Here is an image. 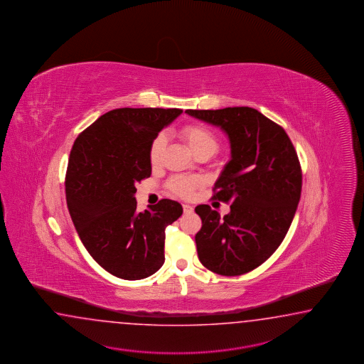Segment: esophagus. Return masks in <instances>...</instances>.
Wrapping results in <instances>:
<instances>
[{"label": "esophagus", "mask_w": 364, "mask_h": 364, "mask_svg": "<svg viewBox=\"0 0 364 364\" xmlns=\"http://www.w3.org/2000/svg\"><path fill=\"white\" fill-rule=\"evenodd\" d=\"M183 210H184L186 214H192L194 210L193 206H191V205H188V203H184V205H183Z\"/></svg>", "instance_id": "esophagus-1"}]
</instances>
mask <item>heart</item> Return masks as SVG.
I'll return each mask as SVG.
<instances>
[{
  "mask_svg": "<svg viewBox=\"0 0 364 364\" xmlns=\"http://www.w3.org/2000/svg\"><path fill=\"white\" fill-rule=\"evenodd\" d=\"M180 136L188 144L194 155L206 154L210 156L211 154L218 149V138L214 134V132H211L209 128H206L201 124L186 125L180 132ZM163 146H164L163 136H158L151 142L150 150H149V156H150V162L153 164L159 161ZM200 184H201V180L198 178L175 176V178H171L168 188L178 196L191 197L194 193V189Z\"/></svg>",
  "mask_w": 364,
  "mask_h": 364,
  "instance_id": "obj_1",
  "label": "heart"
}]
</instances>
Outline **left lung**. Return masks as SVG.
I'll use <instances>...</instances> for the list:
<instances>
[{
    "instance_id": "left-lung-1",
    "label": "left lung",
    "mask_w": 364,
    "mask_h": 364,
    "mask_svg": "<svg viewBox=\"0 0 364 364\" xmlns=\"http://www.w3.org/2000/svg\"><path fill=\"white\" fill-rule=\"evenodd\" d=\"M228 136L231 159L214 184V200L231 203L220 218L209 205L194 210L202 220L196 235L202 265L213 273L245 274L281 245L301 193L298 154L282 127L251 107L186 109Z\"/></svg>"
}]
</instances>
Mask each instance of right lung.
I'll list each match as a JSON object with an SVG mask.
<instances>
[{
  "label": "right lung",
  "mask_w": 364,
  "mask_h": 364,
  "mask_svg": "<svg viewBox=\"0 0 364 364\" xmlns=\"http://www.w3.org/2000/svg\"><path fill=\"white\" fill-rule=\"evenodd\" d=\"M181 112L117 108L74 141L65 178L68 209L91 257L117 278H147L164 264V231L183 206L164 198L138 213L134 194L151 175V142Z\"/></svg>",
  "instance_id": "obj_1"
}]
</instances>
